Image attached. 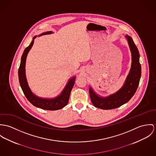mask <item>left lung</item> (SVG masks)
<instances>
[{
  "mask_svg": "<svg viewBox=\"0 0 156 156\" xmlns=\"http://www.w3.org/2000/svg\"><path fill=\"white\" fill-rule=\"evenodd\" d=\"M132 53V64L130 71L121 88L114 94L106 97L98 94L90 86L89 93L93 105L102 109H111L119 108L127 103L135 94L139 86L141 76V66L139 63V53L132 38L126 35Z\"/></svg>",
  "mask_w": 156,
  "mask_h": 156,
  "instance_id": "8db88e82",
  "label": "left lung"
}]
</instances>
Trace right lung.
<instances>
[{
  "label": "right lung",
  "mask_w": 156,
  "mask_h": 156,
  "mask_svg": "<svg viewBox=\"0 0 156 156\" xmlns=\"http://www.w3.org/2000/svg\"><path fill=\"white\" fill-rule=\"evenodd\" d=\"M51 34H53L52 31H48L44 32L41 35H39L38 36L44 35H50ZM36 37L37 36H35L33 37L32 42L24 50L21 56V63L18 69V78L20 84L27 100L36 107L45 110L51 111L60 109L64 108L68 103L70 94L75 84L76 76H73L70 78L68 80L66 86L65 87L64 89L61 92V93L55 98H43L35 95L32 91L27 83L26 75V62L27 54L30 50V49L32 48L34 43V40Z\"/></svg>",
  "instance_id": "1"
}]
</instances>
